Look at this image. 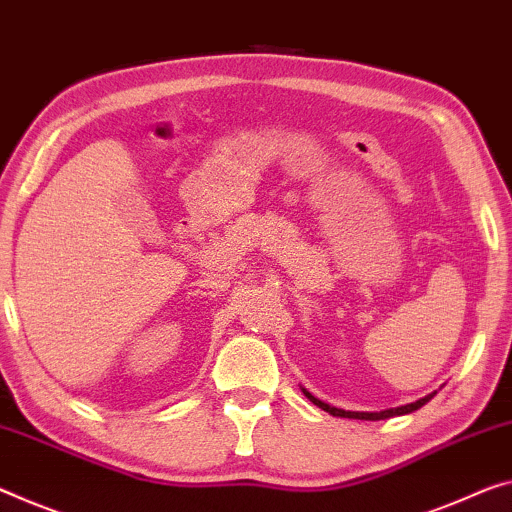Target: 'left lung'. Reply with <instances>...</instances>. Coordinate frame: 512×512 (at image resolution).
Wrapping results in <instances>:
<instances>
[{
    "label": "left lung",
    "mask_w": 512,
    "mask_h": 512,
    "mask_svg": "<svg viewBox=\"0 0 512 512\" xmlns=\"http://www.w3.org/2000/svg\"><path fill=\"white\" fill-rule=\"evenodd\" d=\"M302 391H304V396L309 398L313 405L320 407V410H325V412H329L332 416H341V419H361V421H382V419H391V416H403V414L416 412V410H419V407L426 405L428 400L435 398V393H437V391H432V393H428V396H423V398L416 400V403H407V405H400V407H389V410H382V412H350V410H341V407L329 405V403H325V400H320L316 396H311V393L306 391V389H302Z\"/></svg>",
    "instance_id": "left-lung-1"
}]
</instances>
